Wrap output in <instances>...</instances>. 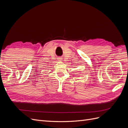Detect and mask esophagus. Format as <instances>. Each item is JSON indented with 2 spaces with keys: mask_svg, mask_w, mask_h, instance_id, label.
<instances>
[{
  "mask_svg": "<svg viewBox=\"0 0 128 128\" xmlns=\"http://www.w3.org/2000/svg\"><path fill=\"white\" fill-rule=\"evenodd\" d=\"M59 60H60V61H61L62 59H61V58H59Z\"/></svg>",
  "mask_w": 128,
  "mask_h": 128,
  "instance_id": "esophagus-1",
  "label": "esophagus"
}]
</instances>
